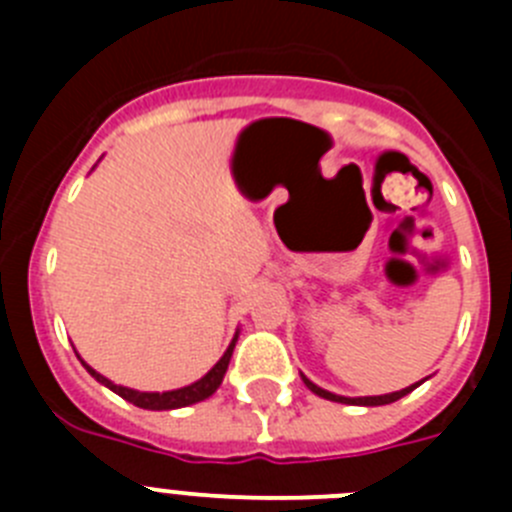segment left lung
Wrapping results in <instances>:
<instances>
[{
  "label": "left lung",
  "mask_w": 512,
  "mask_h": 512,
  "mask_svg": "<svg viewBox=\"0 0 512 512\" xmlns=\"http://www.w3.org/2000/svg\"><path fill=\"white\" fill-rule=\"evenodd\" d=\"M302 382H305L307 390L315 392V395L323 397V400L341 402V405H364V408H377V405H390V402H397V400H400V397H405V395H408V392H413L420 382H425V379H420V382L410 384V387H405V390L390 392V395H372V397H343V395H333V392L323 390V387H318V384H312L310 379L305 377V374H302Z\"/></svg>",
  "instance_id": "8db88e82"
}]
</instances>
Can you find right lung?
<instances>
[{
	"label": "right lung",
	"mask_w": 512,
	"mask_h": 512,
	"mask_svg": "<svg viewBox=\"0 0 512 512\" xmlns=\"http://www.w3.org/2000/svg\"><path fill=\"white\" fill-rule=\"evenodd\" d=\"M235 341H238V330H235V336H233V341H230V346L225 348V354L220 356V361L212 366L205 377L197 379V382H192V384H187V387H179V390H169V392L130 390V387H122V384L110 382L107 377H102L99 372H94L87 361H81V364H84V369H87V372L92 374V377L97 379L99 384L110 387L115 395H120L122 400L133 402V405H138V408H143V410H176V408H187V405H194V402H202V400H207V397L215 395L217 387L223 384L225 372H228V364H230V356H233ZM76 356H79V354H76ZM79 359H81V356H79Z\"/></svg>",
	"instance_id": "right-lung-1"
}]
</instances>
